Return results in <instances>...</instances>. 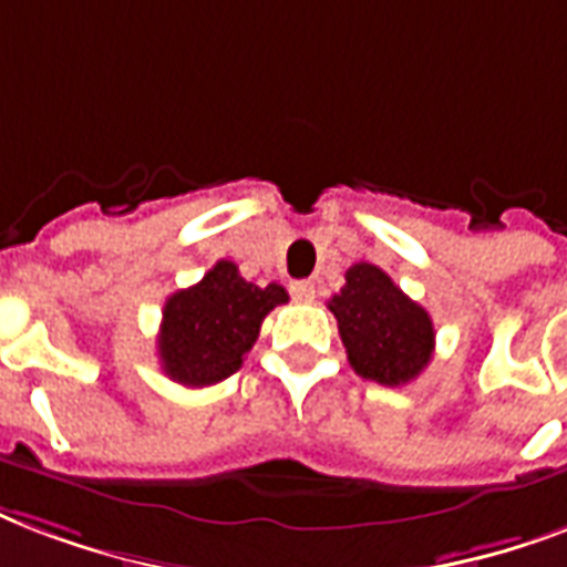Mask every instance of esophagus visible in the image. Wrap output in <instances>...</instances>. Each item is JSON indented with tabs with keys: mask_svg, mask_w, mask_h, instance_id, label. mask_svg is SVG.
<instances>
[{
	"mask_svg": "<svg viewBox=\"0 0 567 567\" xmlns=\"http://www.w3.org/2000/svg\"><path fill=\"white\" fill-rule=\"evenodd\" d=\"M289 292H292V298L296 301H305V305H310L316 298V284L313 280H296L292 287H289Z\"/></svg>",
	"mask_w": 567,
	"mask_h": 567,
	"instance_id": "1",
	"label": "esophagus"
}]
</instances>
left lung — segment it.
Instances as JSON below:
<instances>
[{
  "label": "left lung",
  "instance_id": "left-lung-1",
  "mask_svg": "<svg viewBox=\"0 0 567 567\" xmlns=\"http://www.w3.org/2000/svg\"><path fill=\"white\" fill-rule=\"evenodd\" d=\"M346 354L358 375L402 388L429 367L434 352L432 316L411 301L372 262H354L346 287L328 301Z\"/></svg>",
  "mask_w": 567,
  "mask_h": 567
}]
</instances>
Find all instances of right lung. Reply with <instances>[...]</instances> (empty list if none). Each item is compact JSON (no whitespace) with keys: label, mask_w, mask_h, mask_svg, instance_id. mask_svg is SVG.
<instances>
[{"label":"right lung","mask_w":567,"mask_h":567,"mask_svg":"<svg viewBox=\"0 0 567 567\" xmlns=\"http://www.w3.org/2000/svg\"><path fill=\"white\" fill-rule=\"evenodd\" d=\"M287 301L280 284L257 287L239 275L236 262L218 260L195 287L165 301L156 340L162 370L186 388L224 381L243 367L262 319Z\"/></svg>","instance_id":"obj_1"}]
</instances>
